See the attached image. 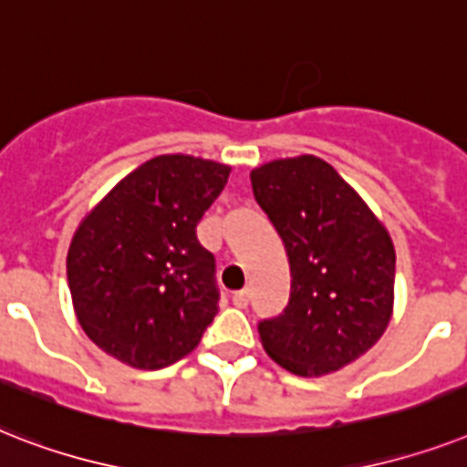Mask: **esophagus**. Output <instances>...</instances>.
Listing matches in <instances>:
<instances>
[{
	"label": "esophagus",
	"instance_id": "34e87169",
	"mask_svg": "<svg viewBox=\"0 0 467 467\" xmlns=\"http://www.w3.org/2000/svg\"><path fill=\"white\" fill-rule=\"evenodd\" d=\"M248 298H251L248 289H238V292L231 294V301H234V306H238V308H245V306H248Z\"/></svg>",
	"mask_w": 467,
	"mask_h": 467
}]
</instances>
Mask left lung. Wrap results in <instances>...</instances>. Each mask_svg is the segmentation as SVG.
Listing matches in <instances>:
<instances>
[{"label":"left lung","instance_id":"8db88e82","mask_svg":"<svg viewBox=\"0 0 467 467\" xmlns=\"http://www.w3.org/2000/svg\"><path fill=\"white\" fill-rule=\"evenodd\" d=\"M251 182L292 267L286 308L257 323L263 347L296 376L337 371L371 349L388 327L393 241L323 159L265 163L253 171Z\"/></svg>","mask_w":467,"mask_h":467}]
</instances>
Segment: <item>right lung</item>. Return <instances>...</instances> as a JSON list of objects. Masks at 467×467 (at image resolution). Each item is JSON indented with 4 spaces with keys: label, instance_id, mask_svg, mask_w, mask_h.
Masks as SVG:
<instances>
[{
    "label": "right lung",
    "instance_id": "add662e5",
    "mask_svg": "<svg viewBox=\"0 0 467 467\" xmlns=\"http://www.w3.org/2000/svg\"><path fill=\"white\" fill-rule=\"evenodd\" d=\"M229 173L204 159L156 156L81 222L67 279L77 318L103 352L134 368H163L202 339L219 286L195 229Z\"/></svg>",
    "mask_w": 467,
    "mask_h": 467
}]
</instances>
